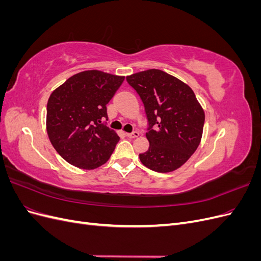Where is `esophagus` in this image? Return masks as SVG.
I'll list each match as a JSON object with an SVG mask.
<instances>
[{
	"label": "esophagus",
	"instance_id": "esophagus-1",
	"mask_svg": "<svg viewBox=\"0 0 261 261\" xmlns=\"http://www.w3.org/2000/svg\"><path fill=\"white\" fill-rule=\"evenodd\" d=\"M126 136H127L128 138H136L139 136V133L138 132H133V133H126L125 134Z\"/></svg>",
	"mask_w": 261,
	"mask_h": 261
}]
</instances>
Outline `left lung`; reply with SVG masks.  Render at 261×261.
<instances>
[{"label": "left lung", "instance_id": "obj_1", "mask_svg": "<svg viewBox=\"0 0 261 261\" xmlns=\"http://www.w3.org/2000/svg\"><path fill=\"white\" fill-rule=\"evenodd\" d=\"M126 81L143 101L149 124V149L139 154L141 163L160 173L180 168L198 148L203 130L204 112L194 91L178 78L154 68Z\"/></svg>", "mask_w": 261, "mask_h": 261}]
</instances>
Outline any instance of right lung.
Instances as JSON below:
<instances>
[{
  "mask_svg": "<svg viewBox=\"0 0 261 261\" xmlns=\"http://www.w3.org/2000/svg\"><path fill=\"white\" fill-rule=\"evenodd\" d=\"M124 76L85 70L55 89L46 105V132L58 153L74 167L92 170L105 164L120 137L102 121L107 105Z\"/></svg>",
  "mask_w": 261,
  "mask_h": 261,
  "instance_id": "add662e5",
  "label": "right lung"
}]
</instances>
